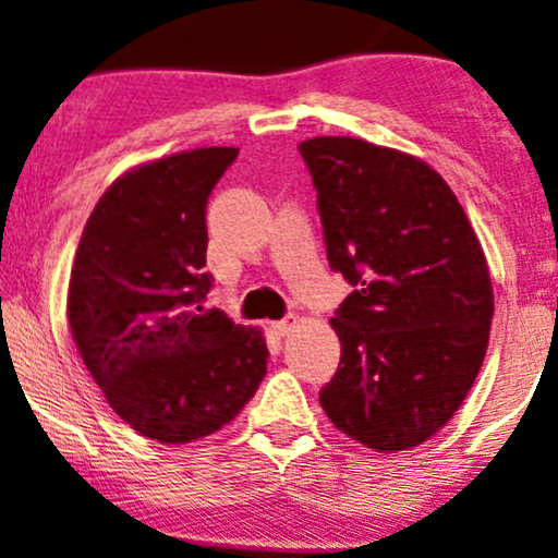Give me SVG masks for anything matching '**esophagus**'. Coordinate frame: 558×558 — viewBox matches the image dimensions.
Segmentation results:
<instances>
[{
	"mask_svg": "<svg viewBox=\"0 0 558 558\" xmlns=\"http://www.w3.org/2000/svg\"><path fill=\"white\" fill-rule=\"evenodd\" d=\"M299 324V316L295 314H291V316H286V318H280V322H272L270 324V329L278 333V337H286V333H291L293 331V326Z\"/></svg>",
	"mask_w": 558,
	"mask_h": 558,
	"instance_id": "34e87169",
	"label": "esophagus"
}]
</instances>
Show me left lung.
<instances>
[{"mask_svg":"<svg viewBox=\"0 0 558 558\" xmlns=\"http://www.w3.org/2000/svg\"><path fill=\"white\" fill-rule=\"evenodd\" d=\"M299 147L329 265L356 286L329 322L341 362L318 400L349 439L398 454L447 426L477 380L495 314L487 257L428 162L360 137Z\"/></svg>","mask_w":558,"mask_h":558,"instance_id":"8db88e82","label":"left lung"}]
</instances>
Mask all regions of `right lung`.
I'll return each mask as SVG.
<instances>
[{
	"mask_svg": "<svg viewBox=\"0 0 558 558\" xmlns=\"http://www.w3.org/2000/svg\"><path fill=\"white\" fill-rule=\"evenodd\" d=\"M236 153L196 147L124 170L73 257L65 311L81 360L111 411L160 444L227 426L267 373L263 329L196 306L211 286L206 202Z\"/></svg>",
	"mask_w": 558,
	"mask_h": 558,
	"instance_id": "add662e5",
	"label": "right lung"
}]
</instances>
